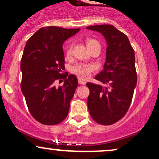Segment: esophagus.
Listing matches in <instances>:
<instances>
[{
	"instance_id": "obj_1",
	"label": "esophagus",
	"mask_w": 159,
	"mask_h": 159,
	"mask_svg": "<svg viewBox=\"0 0 159 159\" xmlns=\"http://www.w3.org/2000/svg\"><path fill=\"white\" fill-rule=\"evenodd\" d=\"M78 83L81 85H84L86 84V81H84L83 79H81V78H78Z\"/></svg>"
}]
</instances>
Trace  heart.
I'll return each instance as SVG.
<instances>
[{"instance_id": "heart-1", "label": "heart", "mask_w": 159, "mask_h": 159, "mask_svg": "<svg viewBox=\"0 0 159 159\" xmlns=\"http://www.w3.org/2000/svg\"><path fill=\"white\" fill-rule=\"evenodd\" d=\"M87 48L89 50H92L93 48H97L100 49L101 46H100L99 43L97 40L93 39H89L87 40ZM72 43H69L68 45L66 46V55L67 57H69L71 55V53H72ZM94 66L91 64H85V63H78L76 64L72 67V72H74L75 74H76L78 77L81 78H84L86 79L90 75L91 73L94 71Z\"/></svg>"}]
</instances>
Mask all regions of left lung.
<instances>
[{
	"label": "left lung",
	"mask_w": 159,
	"mask_h": 159,
	"mask_svg": "<svg viewBox=\"0 0 159 159\" xmlns=\"http://www.w3.org/2000/svg\"><path fill=\"white\" fill-rule=\"evenodd\" d=\"M101 33L107 42L104 69L95 77L105 87L87 83V106L91 117L101 125H111L125 116L137 84L134 51L127 36L111 25L88 26Z\"/></svg>",
	"instance_id": "1"
}]
</instances>
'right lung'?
<instances>
[{
  "instance_id": "obj_1",
  "label": "right lung",
  "mask_w": 159,
  "mask_h": 159,
  "mask_svg": "<svg viewBox=\"0 0 159 159\" xmlns=\"http://www.w3.org/2000/svg\"><path fill=\"white\" fill-rule=\"evenodd\" d=\"M79 30L42 27L25 45L21 61V90L30 114L40 123L56 125L68 115L78 79L75 75L61 73L65 69L63 44ZM62 79L64 85L56 88L54 82Z\"/></svg>"
}]
</instances>
